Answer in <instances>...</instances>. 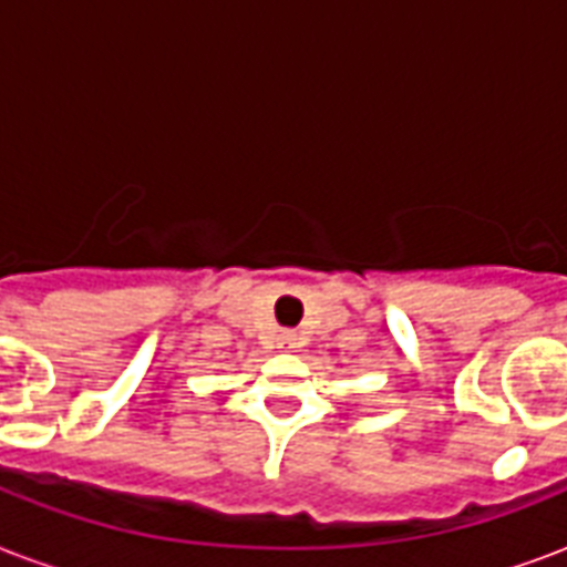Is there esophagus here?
<instances>
[{
    "label": "esophagus",
    "mask_w": 567,
    "mask_h": 567,
    "mask_svg": "<svg viewBox=\"0 0 567 567\" xmlns=\"http://www.w3.org/2000/svg\"><path fill=\"white\" fill-rule=\"evenodd\" d=\"M297 344V332H291V329H285L282 336H279V347H293Z\"/></svg>",
    "instance_id": "esophagus-1"
}]
</instances>
